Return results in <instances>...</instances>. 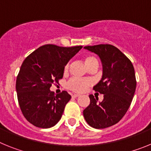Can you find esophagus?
<instances>
[{"label":"esophagus","mask_w":151,"mask_h":151,"mask_svg":"<svg viewBox=\"0 0 151 151\" xmlns=\"http://www.w3.org/2000/svg\"><path fill=\"white\" fill-rule=\"evenodd\" d=\"M73 97H79L80 96V94H73Z\"/></svg>","instance_id":"34e87169"}]
</instances>
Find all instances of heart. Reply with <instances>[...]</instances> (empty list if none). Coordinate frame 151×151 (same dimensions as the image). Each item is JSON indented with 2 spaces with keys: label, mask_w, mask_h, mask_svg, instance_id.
Here are the masks:
<instances>
[{
  "label": "heart",
  "mask_w": 151,
  "mask_h": 151,
  "mask_svg": "<svg viewBox=\"0 0 151 151\" xmlns=\"http://www.w3.org/2000/svg\"><path fill=\"white\" fill-rule=\"evenodd\" d=\"M92 61H97L95 57L91 56H88L85 58V62L86 65H88ZM69 69V64H66L65 66V71H67ZM92 82L90 79L80 78H73L67 82V88L70 90L76 92H82L91 85Z\"/></svg>",
  "instance_id": "heart-1"
}]
</instances>
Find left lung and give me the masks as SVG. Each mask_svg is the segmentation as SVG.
Returning a JSON list of instances; mask_svg holds the SVG:
<instances>
[{
    "label": "left lung",
    "mask_w": 151,
    "mask_h": 151,
    "mask_svg": "<svg viewBox=\"0 0 151 151\" xmlns=\"http://www.w3.org/2000/svg\"><path fill=\"white\" fill-rule=\"evenodd\" d=\"M85 49L99 56L103 76L93 89L104 94L97 102L89 95L90 104L83 111L85 119L94 129H105L120 121L129 110L136 88L134 66L123 53L111 45L85 46Z\"/></svg>",
    "instance_id": "left-lung-1"
}]
</instances>
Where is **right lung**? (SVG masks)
Returning <instances> with one entry per match:
<instances>
[{
	"mask_svg": "<svg viewBox=\"0 0 151 151\" xmlns=\"http://www.w3.org/2000/svg\"><path fill=\"white\" fill-rule=\"evenodd\" d=\"M82 47L45 45L22 63L16 82L18 102L25 118L36 127H53L62 117L71 96L66 91L55 95L50 88L63 78L65 66Z\"/></svg>",
	"mask_w": 151,
	"mask_h": 151,
	"instance_id": "right-lung-1",
	"label": "right lung"
}]
</instances>
